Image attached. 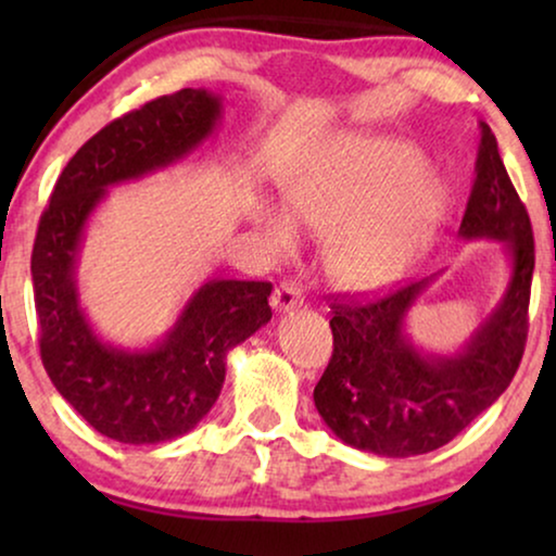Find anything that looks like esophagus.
<instances>
[{"label":"esophagus","mask_w":556,"mask_h":556,"mask_svg":"<svg viewBox=\"0 0 556 556\" xmlns=\"http://www.w3.org/2000/svg\"><path fill=\"white\" fill-rule=\"evenodd\" d=\"M301 303H303L301 286L293 283V280H286V283H280L276 291H273V299H270V306L276 308L278 314H286V311L299 308Z\"/></svg>","instance_id":"34e87169"}]
</instances>
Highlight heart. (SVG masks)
<instances>
[{
	"instance_id": "b5f03b06",
	"label": "heart",
	"mask_w": 556,
	"mask_h": 556,
	"mask_svg": "<svg viewBox=\"0 0 556 556\" xmlns=\"http://www.w3.org/2000/svg\"><path fill=\"white\" fill-rule=\"evenodd\" d=\"M413 147L392 139L331 141L286 179V207L263 202L265 238L280 253L299 245V225L333 235L331 270L356 291L397 280L428 248L447 212V187L422 174Z\"/></svg>"
}]
</instances>
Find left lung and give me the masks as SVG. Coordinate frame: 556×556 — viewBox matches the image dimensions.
I'll use <instances>...</instances> for the list:
<instances>
[{"label": "left lung", "instance_id": "8db88e82", "mask_svg": "<svg viewBox=\"0 0 556 556\" xmlns=\"http://www.w3.org/2000/svg\"><path fill=\"white\" fill-rule=\"evenodd\" d=\"M458 235L498 240L511 265L504 299L458 352H425L407 333V314L440 273L369 303L333 301V354L314 402L333 435L356 451L384 458L438 451L489 409L519 369L529 331L534 232L485 124Z\"/></svg>", "mask_w": 556, "mask_h": 556}]
</instances>
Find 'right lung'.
I'll list each match as a JSON object with an SVG mask.
<instances>
[{"instance_id": "obj_1", "label": "right lung", "mask_w": 556, "mask_h": 556, "mask_svg": "<svg viewBox=\"0 0 556 556\" xmlns=\"http://www.w3.org/2000/svg\"><path fill=\"white\" fill-rule=\"evenodd\" d=\"M219 116L223 96L185 88L111 121L67 162L37 227L33 288L42 364L75 413L118 443L154 445L192 430L219 397L227 352L273 316L265 280L207 278L164 339L124 349L98 337L80 306L83 235L109 187L181 162L210 139Z\"/></svg>"}]
</instances>
